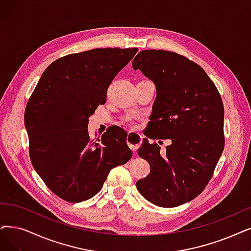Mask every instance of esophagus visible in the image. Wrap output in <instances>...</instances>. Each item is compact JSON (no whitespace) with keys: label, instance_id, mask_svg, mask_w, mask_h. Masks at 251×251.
Wrapping results in <instances>:
<instances>
[{"label":"esophagus","instance_id":"obj_1","mask_svg":"<svg viewBox=\"0 0 251 251\" xmlns=\"http://www.w3.org/2000/svg\"><path fill=\"white\" fill-rule=\"evenodd\" d=\"M126 142H127V145L129 146V148L133 150V152L136 153L138 148L142 143V136L138 133H135V132H129L126 137Z\"/></svg>","mask_w":251,"mask_h":251}]
</instances>
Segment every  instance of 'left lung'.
I'll use <instances>...</instances> for the list:
<instances>
[{"mask_svg":"<svg viewBox=\"0 0 251 251\" xmlns=\"http://www.w3.org/2000/svg\"><path fill=\"white\" fill-rule=\"evenodd\" d=\"M155 85L150 115V139H170L160 152L144 138L138 150L150 173L136 186L147 201L177 207L192 201L211 179L225 147V109L215 84L204 70L183 55L167 50H142L133 61Z\"/></svg>","mask_w":251,"mask_h":251,"instance_id":"8db88e82","label":"left lung"}]
</instances>
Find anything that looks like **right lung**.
Segmentation results:
<instances>
[{
  "instance_id": "right-lung-1",
  "label": "right lung",
  "mask_w": 251,
  "mask_h": 251,
  "mask_svg": "<svg viewBox=\"0 0 251 251\" xmlns=\"http://www.w3.org/2000/svg\"><path fill=\"white\" fill-rule=\"evenodd\" d=\"M138 48H96L56 59L43 72L25 111L29 157L57 197L79 203L101 190L110 170L133 152L126 133L113 126L88 135V118L105 104L107 88Z\"/></svg>"
}]
</instances>
